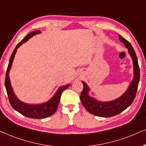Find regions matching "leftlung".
I'll use <instances>...</instances> for the list:
<instances>
[{
	"mask_svg": "<svg viewBox=\"0 0 146 146\" xmlns=\"http://www.w3.org/2000/svg\"><path fill=\"white\" fill-rule=\"evenodd\" d=\"M119 39L124 44L125 47L128 48V52L132 58L133 65V78L123 95L114 100L108 102L97 100L94 98L90 96L89 95L90 88L86 83L82 82L84 90L81 94L80 100L83 106L90 114L98 117H110L117 115L132 104L136 96L139 82V67L137 58L131 44L121 35H119Z\"/></svg>",
	"mask_w": 146,
	"mask_h": 146,
	"instance_id": "left-lung-1",
	"label": "left lung"
}]
</instances>
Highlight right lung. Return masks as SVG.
Returning a JSON list of instances; mask_svg holds the SVG:
<instances>
[{"instance_id":"obj_1","label":"right lung","mask_w":146,"mask_h":146,"mask_svg":"<svg viewBox=\"0 0 146 146\" xmlns=\"http://www.w3.org/2000/svg\"><path fill=\"white\" fill-rule=\"evenodd\" d=\"M40 33H41V32L40 30L34 31V32L29 33L17 45L15 48L11 56L10 60H9L5 82L9 102H10L13 108L17 110L18 112H19V113L23 114V115L25 116V117L32 118V119H45V118L50 117V116L55 113V112L57 110V108H58V104H59L60 96H61L62 92L66 89H67L70 86V84H68L66 85V86L60 87L57 90V91L54 94V96L49 100H48L46 102L42 103V104H30L22 102L17 97L15 94L14 93L13 89L11 84L10 78H9V72H10V70L11 69L15 55L17 52V50L18 48L21 46L23 43H25L27 40L30 39L32 37L36 34H40Z\"/></svg>"}]
</instances>
